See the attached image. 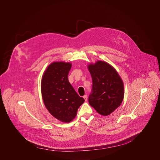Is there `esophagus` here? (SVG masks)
<instances>
[{
	"label": "esophagus",
	"mask_w": 160,
	"mask_h": 160,
	"mask_svg": "<svg viewBox=\"0 0 160 160\" xmlns=\"http://www.w3.org/2000/svg\"><path fill=\"white\" fill-rule=\"evenodd\" d=\"M83 98H84L85 101H87V100H88V97H87V95H84L83 96Z\"/></svg>",
	"instance_id": "esophagus-1"
}]
</instances>
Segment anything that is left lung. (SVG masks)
Wrapping results in <instances>:
<instances>
[{
    "instance_id": "8db88e82",
    "label": "left lung",
    "mask_w": 160,
    "mask_h": 160,
    "mask_svg": "<svg viewBox=\"0 0 160 160\" xmlns=\"http://www.w3.org/2000/svg\"><path fill=\"white\" fill-rule=\"evenodd\" d=\"M91 74L92 89L89 103L97 113L108 116L121 104L124 84L116 70L110 64L97 61L88 67Z\"/></svg>"
}]
</instances>
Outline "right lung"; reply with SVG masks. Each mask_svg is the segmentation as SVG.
<instances>
[{"instance_id": "right-lung-1", "label": "right lung", "mask_w": 160, "mask_h": 160, "mask_svg": "<svg viewBox=\"0 0 160 160\" xmlns=\"http://www.w3.org/2000/svg\"><path fill=\"white\" fill-rule=\"evenodd\" d=\"M71 63L53 62L46 69L41 81V92L46 108L63 122H71L84 102L68 81Z\"/></svg>"}]
</instances>
